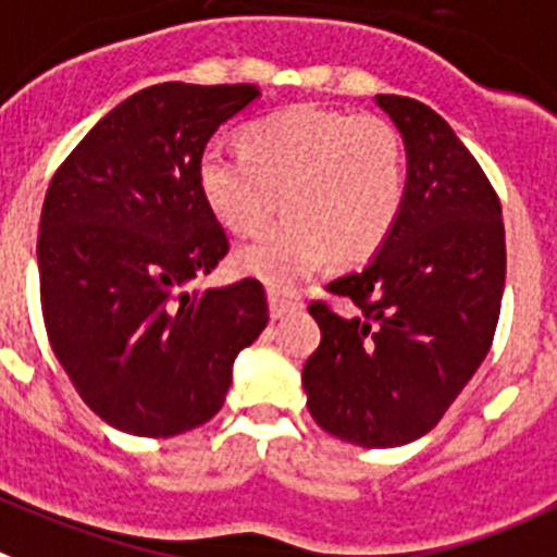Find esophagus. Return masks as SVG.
<instances>
[{"instance_id": "obj_1", "label": "esophagus", "mask_w": 557, "mask_h": 557, "mask_svg": "<svg viewBox=\"0 0 557 557\" xmlns=\"http://www.w3.org/2000/svg\"><path fill=\"white\" fill-rule=\"evenodd\" d=\"M297 308H299L297 299H290V297H285V294H280V290L269 288V315H272L274 322H277V319H283L285 313H290V310H297Z\"/></svg>"}]
</instances>
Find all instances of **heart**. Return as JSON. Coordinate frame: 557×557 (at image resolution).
Returning a JSON list of instances; mask_svg holds the SVG:
<instances>
[{"label": "heart", "instance_id": "1", "mask_svg": "<svg viewBox=\"0 0 557 557\" xmlns=\"http://www.w3.org/2000/svg\"><path fill=\"white\" fill-rule=\"evenodd\" d=\"M205 205L235 235L267 230L235 252L238 272L290 285L324 267L372 258L405 202L397 129L372 113L294 104L242 133V152L208 147L197 160ZM284 202L280 203L278 199Z\"/></svg>", "mask_w": 557, "mask_h": 557}]
</instances>
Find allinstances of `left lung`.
<instances>
[{
  "label": "left lung",
  "mask_w": 557,
  "mask_h": 557,
  "mask_svg": "<svg viewBox=\"0 0 557 557\" xmlns=\"http://www.w3.org/2000/svg\"><path fill=\"white\" fill-rule=\"evenodd\" d=\"M374 102L403 135L405 202L374 258L327 285L358 313L310 305L322 344L302 385L319 428L383 449L430 433L488 355L505 227L488 177L435 110L397 94Z\"/></svg>",
  "instance_id": "left-lung-1"
}]
</instances>
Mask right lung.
I'll use <instances>...</instances> for the list:
<instances>
[{"instance_id":"obj_1","label":"right lung","mask_w":557,"mask_h":557,"mask_svg":"<svg viewBox=\"0 0 557 557\" xmlns=\"http://www.w3.org/2000/svg\"><path fill=\"white\" fill-rule=\"evenodd\" d=\"M255 85L160 83L99 119L49 183L38 277L49 344L116 430L169 438L222 410L269 322L258 280L197 288L227 255L197 160Z\"/></svg>"}]
</instances>
